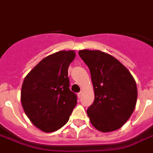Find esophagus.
I'll list each match as a JSON object with an SVG mask.
<instances>
[{
    "label": "esophagus",
    "mask_w": 153,
    "mask_h": 153,
    "mask_svg": "<svg viewBox=\"0 0 153 153\" xmlns=\"http://www.w3.org/2000/svg\"><path fill=\"white\" fill-rule=\"evenodd\" d=\"M82 91H80V92H78V99H80L81 97H82Z\"/></svg>",
    "instance_id": "obj_1"
}]
</instances>
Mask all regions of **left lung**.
I'll list each match as a JSON object with an SVG mask.
<instances>
[{"label":"left lung","mask_w":153,"mask_h":153,"mask_svg":"<svg viewBox=\"0 0 153 153\" xmlns=\"http://www.w3.org/2000/svg\"><path fill=\"white\" fill-rule=\"evenodd\" d=\"M78 54L90 70L95 100L87 110L90 122L102 132L120 128L137 101V86L123 64L103 51L81 50Z\"/></svg>","instance_id":"left-lung-1"}]
</instances>
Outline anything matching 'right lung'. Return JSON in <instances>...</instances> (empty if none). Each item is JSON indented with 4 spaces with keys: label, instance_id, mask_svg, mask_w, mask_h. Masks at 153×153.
Returning a JSON list of instances; mask_svg holds the SVG:
<instances>
[{
    "label": "right lung",
    "instance_id": "right-lung-1",
    "mask_svg": "<svg viewBox=\"0 0 153 153\" xmlns=\"http://www.w3.org/2000/svg\"><path fill=\"white\" fill-rule=\"evenodd\" d=\"M74 51H60L42 59L25 77L21 92L25 114L37 128L52 132L68 123L77 104L69 88L68 69Z\"/></svg>",
    "mask_w": 153,
    "mask_h": 153
}]
</instances>
